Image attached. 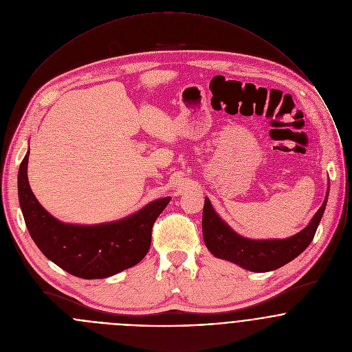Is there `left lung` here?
I'll use <instances>...</instances> for the list:
<instances>
[{
	"instance_id": "left-lung-1",
	"label": "left lung",
	"mask_w": 352,
	"mask_h": 352,
	"mask_svg": "<svg viewBox=\"0 0 352 352\" xmlns=\"http://www.w3.org/2000/svg\"><path fill=\"white\" fill-rule=\"evenodd\" d=\"M328 194L310 223L300 233L285 240H251L237 234L219 218L208 198H206L201 218L204 244L215 257L239 264L248 271L268 272L276 270L290 263L309 247L324 214Z\"/></svg>"
}]
</instances>
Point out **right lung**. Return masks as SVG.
Wrapping results in <instances>:
<instances>
[{
	"instance_id": "right-lung-1",
	"label": "right lung",
	"mask_w": 352,
	"mask_h": 352,
	"mask_svg": "<svg viewBox=\"0 0 352 352\" xmlns=\"http://www.w3.org/2000/svg\"><path fill=\"white\" fill-rule=\"evenodd\" d=\"M19 169V201L28 232L42 253L66 272L82 279H102L138 264L149 252L151 229L170 201L160 198L135 214L101 225L63 223L47 212L31 191L27 165Z\"/></svg>"
}]
</instances>
